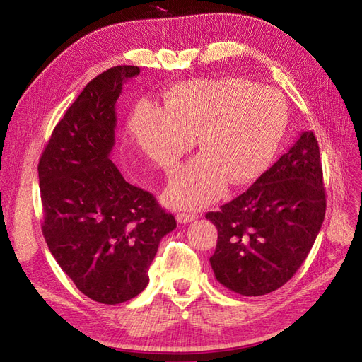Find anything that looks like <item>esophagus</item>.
<instances>
[{
    "instance_id": "obj_1",
    "label": "esophagus",
    "mask_w": 362,
    "mask_h": 362,
    "mask_svg": "<svg viewBox=\"0 0 362 362\" xmlns=\"http://www.w3.org/2000/svg\"><path fill=\"white\" fill-rule=\"evenodd\" d=\"M196 218V214L193 213H178L177 214V221L180 223H187V222H193Z\"/></svg>"
}]
</instances>
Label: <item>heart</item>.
Listing matches in <instances>:
<instances>
[{"label":"heart","instance_id":"b5f03b06","mask_svg":"<svg viewBox=\"0 0 362 362\" xmlns=\"http://www.w3.org/2000/svg\"><path fill=\"white\" fill-rule=\"evenodd\" d=\"M287 127L279 92L242 78L192 80L173 87L164 107L144 101L129 129L145 154L172 172L192 151L201 152L169 180L164 198L172 206L201 208L228 185L255 180L275 157Z\"/></svg>","mask_w":362,"mask_h":362}]
</instances>
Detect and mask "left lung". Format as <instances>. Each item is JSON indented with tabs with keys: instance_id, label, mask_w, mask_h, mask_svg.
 Listing matches in <instances>:
<instances>
[{
	"instance_id": "obj_1",
	"label": "left lung",
	"mask_w": 362,
	"mask_h": 362,
	"mask_svg": "<svg viewBox=\"0 0 362 362\" xmlns=\"http://www.w3.org/2000/svg\"><path fill=\"white\" fill-rule=\"evenodd\" d=\"M325 211L319 144L303 131L245 193L205 214L217 228L216 279L243 296L278 290L308 257Z\"/></svg>"
}]
</instances>
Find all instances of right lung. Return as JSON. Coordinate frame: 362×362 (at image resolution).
Segmentation results:
<instances>
[{"instance_id": "add662e5", "label": "right lung", "mask_w": 362, "mask_h": 362, "mask_svg": "<svg viewBox=\"0 0 362 362\" xmlns=\"http://www.w3.org/2000/svg\"><path fill=\"white\" fill-rule=\"evenodd\" d=\"M137 66H115L87 84L54 128L39 160L42 233L83 294L107 305L136 298L160 240L177 221L154 194L124 180L110 160L117 100Z\"/></svg>"}]
</instances>
